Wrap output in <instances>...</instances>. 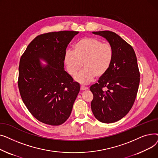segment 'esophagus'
<instances>
[{"label":"esophagus","instance_id":"1","mask_svg":"<svg viewBox=\"0 0 158 158\" xmlns=\"http://www.w3.org/2000/svg\"><path fill=\"white\" fill-rule=\"evenodd\" d=\"M88 88V87H86L85 86H81V90H86Z\"/></svg>","mask_w":158,"mask_h":158}]
</instances>
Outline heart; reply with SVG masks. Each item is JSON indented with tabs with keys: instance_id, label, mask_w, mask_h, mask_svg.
Segmentation results:
<instances>
[{
	"instance_id": "b5f03b06",
	"label": "heart",
	"mask_w": 158,
	"mask_h": 158,
	"mask_svg": "<svg viewBox=\"0 0 158 158\" xmlns=\"http://www.w3.org/2000/svg\"><path fill=\"white\" fill-rule=\"evenodd\" d=\"M114 58L112 45L103 43L95 37L81 38L74 45L73 51L67 50L64 54V63L69 73L75 76L82 70L75 80L82 85H87L95 76L101 77L109 70Z\"/></svg>"
}]
</instances>
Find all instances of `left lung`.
Here are the masks:
<instances>
[{
  "label": "left lung",
  "mask_w": 158,
  "mask_h": 158,
  "mask_svg": "<svg viewBox=\"0 0 158 158\" xmlns=\"http://www.w3.org/2000/svg\"><path fill=\"white\" fill-rule=\"evenodd\" d=\"M93 33L108 41L114 50V58L109 70L89 88L94 95L91 108L98 120L113 123L125 117L135 101L139 84L136 56L131 45L115 32Z\"/></svg>",
  "instance_id": "obj_1"
}]
</instances>
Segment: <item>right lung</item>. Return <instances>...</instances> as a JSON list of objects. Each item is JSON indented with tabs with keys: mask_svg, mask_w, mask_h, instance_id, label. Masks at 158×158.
I'll use <instances>...</instances> for the list:
<instances>
[{
	"mask_svg": "<svg viewBox=\"0 0 158 158\" xmlns=\"http://www.w3.org/2000/svg\"><path fill=\"white\" fill-rule=\"evenodd\" d=\"M78 31L37 36L22 55L18 86L22 101L40 122L60 126L69 118L80 86L64 70L66 47ZM40 59L48 64L42 66Z\"/></svg>",
	"mask_w": 158,
	"mask_h": 158,
	"instance_id": "add662e5",
	"label": "right lung"
}]
</instances>
